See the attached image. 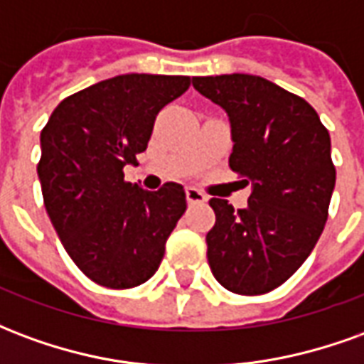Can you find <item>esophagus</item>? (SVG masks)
I'll return each instance as SVG.
<instances>
[{
    "instance_id": "1",
    "label": "esophagus",
    "mask_w": 364,
    "mask_h": 364,
    "mask_svg": "<svg viewBox=\"0 0 364 364\" xmlns=\"http://www.w3.org/2000/svg\"><path fill=\"white\" fill-rule=\"evenodd\" d=\"M187 200H189V205H200V203H206L208 197H206L203 191L195 189V187H187Z\"/></svg>"
}]
</instances>
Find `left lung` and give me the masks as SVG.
<instances>
[{
	"label": "left lung",
	"mask_w": 364,
	"mask_h": 364,
	"mask_svg": "<svg viewBox=\"0 0 364 364\" xmlns=\"http://www.w3.org/2000/svg\"><path fill=\"white\" fill-rule=\"evenodd\" d=\"M193 87L230 120V167L252 185L247 206L210 198L216 222L206 234L214 279L236 294H265L312 253L336 187L331 140L302 97L265 77H193Z\"/></svg>",
	"instance_id": "obj_1"
}]
</instances>
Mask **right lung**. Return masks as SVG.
Masks as SVG:
<instances>
[{
	"instance_id": "right-lung-1",
	"label": "right lung",
	"mask_w": 364,
	"mask_h": 364,
	"mask_svg": "<svg viewBox=\"0 0 364 364\" xmlns=\"http://www.w3.org/2000/svg\"><path fill=\"white\" fill-rule=\"evenodd\" d=\"M189 75L124 74L66 97L41 132L36 167L46 213L77 267L97 284L132 289L156 273L187 208L185 189L124 181L158 112L189 90Z\"/></svg>"
}]
</instances>
